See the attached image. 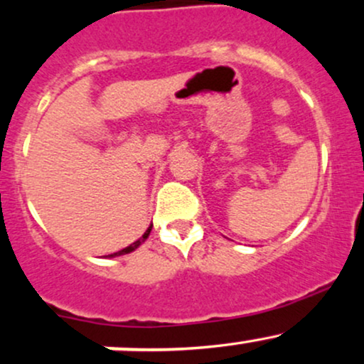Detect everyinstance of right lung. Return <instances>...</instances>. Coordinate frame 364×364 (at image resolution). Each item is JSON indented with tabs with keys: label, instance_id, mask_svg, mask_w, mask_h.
Segmentation results:
<instances>
[{
	"label": "right lung",
	"instance_id": "right-lung-1",
	"mask_svg": "<svg viewBox=\"0 0 364 364\" xmlns=\"http://www.w3.org/2000/svg\"><path fill=\"white\" fill-rule=\"evenodd\" d=\"M150 229H152V228H149L147 231L144 232V236H141L140 240H136L135 243H132L129 246H127V248L119 250V252H116V253H112V255H107V257H119V255H127V253H129V252H133V250H136V248H139V246H140L141 243H144V241L147 240V237H149V235H150Z\"/></svg>",
	"mask_w": 364,
	"mask_h": 364
}]
</instances>
